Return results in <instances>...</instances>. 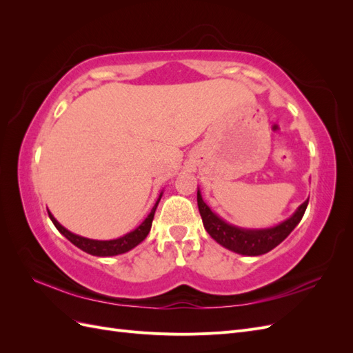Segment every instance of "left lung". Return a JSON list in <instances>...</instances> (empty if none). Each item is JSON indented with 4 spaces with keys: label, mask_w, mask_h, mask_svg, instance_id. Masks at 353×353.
Returning a JSON list of instances; mask_svg holds the SVG:
<instances>
[{
    "label": "left lung",
    "mask_w": 353,
    "mask_h": 353,
    "mask_svg": "<svg viewBox=\"0 0 353 353\" xmlns=\"http://www.w3.org/2000/svg\"><path fill=\"white\" fill-rule=\"evenodd\" d=\"M197 206L205 230L222 248L244 256H259L276 248L297 227L303 218L307 200L294 210L290 218L266 228H243L222 219L203 200L200 188H197Z\"/></svg>",
    "instance_id": "1"
}]
</instances>
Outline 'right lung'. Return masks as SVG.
<instances>
[{"label":"right lung","mask_w":353,"mask_h":353,"mask_svg":"<svg viewBox=\"0 0 353 353\" xmlns=\"http://www.w3.org/2000/svg\"><path fill=\"white\" fill-rule=\"evenodd\" d=\"M162 196H163V190L160 191V194L154 203L152 212L148 213L147 218L140 223V225H138L135 230L126 232L125 236L113 239V240H92V239L78 236V234H74V232L69 231L68 228L63 227L61 223L54 216H52V213L50 210H48V216L52 221V223H54V227L60 231V234H63V236H65L72 244L77 245L78 249L87 252L92 256L108 258V256H116V254H122V253L132 250L148 236V232H150V228H152L153 218H154V212L157 209V205H159L160 199H162Z\"/></svg>","instance_id":"1"}]
</instances>
